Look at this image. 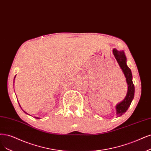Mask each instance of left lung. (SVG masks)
<instances>
[{
	"label": "left lung",
	"instance_id": "obj_1",
	"mask_svg": "<svg viewBox=\"0 0 151 151\" xmlns=\"http://www.w3.org/2000/svg\"><path fill=\"white\" fill-rule=\"evenodd\" d=\"M113 54L118 64L121 68L123 73L126 78V82L128 86V90L127 95L124 101L116 106V114L117 117L121 116L125 113L129 106H131L132 101L134 96V85L132 82V75L131 69H130L127 64V59L123 50L119 51L116 49H113Z\"/></svg>",
	"mask_w": 151,
	"mask_h": 151
}]
</instances>
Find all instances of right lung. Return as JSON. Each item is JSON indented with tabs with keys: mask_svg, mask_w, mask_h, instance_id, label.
Wrapping results in <instances>:
<instances>
[{
	"mask_svg": "<svg viewBox=\"0 0 151 151\" xmlns=\"http://www.w3.org/2000/svg\"><path fill=\"white\" fill-rule=\"evenodd\" d=\"M15 76H16V75H15V77H14V79H15ZM19 106H20V104H19ZM20 108H21V109H22V107H20ZM22 111H24L22 109ZM24 112H25V114H27V112H25L24 111ZM35 119H40L39 117H35Z\"/></svg>",
	"mask_w": 151,
	"mask_h": 151,
	"instance_id": "right-lung-1",
	"label": "right lung"
}]
</instances>
